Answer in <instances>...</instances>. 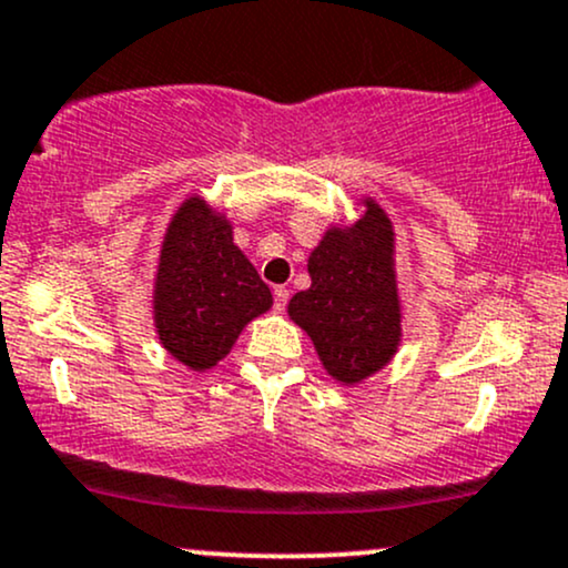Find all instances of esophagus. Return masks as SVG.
Instances as JSON below:
<instances>
[{
  "label": "esophagus",
  "mask_w": 568,
  "mask_h": 568,
  "mask_svg": "<svg viewBox=\"0 0 568 568\" xmlns=\"http://www.w3.org/2000/svg\"><path fill=\"white\" fill-rule=\"evenodd\" d=\"M275 312H283L285 306H288V298H291V293H288V288H283V285H275Z\"/></svg>",
  "instance_id": "obj_1"
}]
</instances>
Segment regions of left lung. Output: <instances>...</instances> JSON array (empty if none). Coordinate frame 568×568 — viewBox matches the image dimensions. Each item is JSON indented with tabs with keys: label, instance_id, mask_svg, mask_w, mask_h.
<instances>
[{
	"label": "left lung",
	"instance_id": "1",
	"mask_svg": "<svg viewBox=\"0 0 568 568\" xmlns=\"http://www.w3.org/2000/svg\"><path fill=\"white\" fill-rule=\"evenodd\" d=\"M306 266L312 285L291 298V317L312 336L331 376L366 379L400 342L389 219L368 202L352 230L325 234Z\"/></svg>",
	"mask_w": 568,
	"mask_h": 568
}]
</instances>
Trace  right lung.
I'll use <instances>...</instances> for the list:
<instances>
[{"instance_id": "1", "label": "right lung", "mask_w": 568, "mask_h": 568, "mask_svg": "<svg viewBox=\"0 0 568 568\" xmlns=\"http://www.w3.org/2000/svg\"><path fill=\"white\" fill-rule=\"evenodd\" d=\"M272 293L237 245L232 226L197 197L175 213L162 243L154 321L165 349L189 368H211Z\"/></svg>"}]
</instances>
